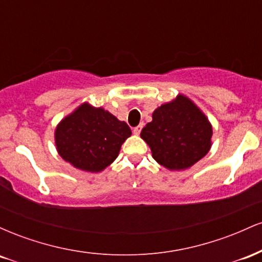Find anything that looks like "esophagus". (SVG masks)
I'll return each instance as SVG.
<instances>
[{"label":"esophagus","mask_w":262,"mask_h":262,"mask_svg":"<svg viewBox=\"0 0 262 262\" xmlns=\"http://www.w3.org/2000/svg\"><path fill=\"white\" fill-rule=\"evenodd\" d=\"M141 125H138V127H135L134 129H133V133L135 134V135H139L140 134V132H141Z\"/></svg>","instance_id":"34e87169"}]
</instances>
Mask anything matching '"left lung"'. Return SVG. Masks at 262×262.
I'll return each instance as SVG.
<instances>
[{"label": "left lung", "mask_w": 262, "mask_h": 262, "mask_svg": "<svg viewBox=\"0 0 262 262\" xmlns=\"http://www.w3.org/2000/svg\"><path fill=\"white\" fill-rule=\"evenodd\" d=\"M212 133V125L200 108L180 95L156 108L140 137L159 164L169 170H185L209 151Z\"/></svg>", "instance_id": "1"}]
</instances>
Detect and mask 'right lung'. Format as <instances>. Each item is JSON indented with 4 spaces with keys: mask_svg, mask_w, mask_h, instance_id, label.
<instances>
[{
    "mask_svg": "<svg viewBox=\"0 0 262 262\" xmlns=\"http://www.w3.org/2000/svg\"><path fill=\"white\" fill-rule=\"evenodd\" d=\"M130 128L103 108L83 103L55 130L59 155L76 169L100 172L116 160Z\"/></svg>",
    "mask_w": 262,
    "mask_h": 262,
    "instance_id": "obj_1",
    "label": "right lung"
}]
</instances>
